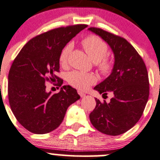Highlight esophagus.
I'll use <instances>...</instances> for the list:
<instances>
[{
	"instance_id": "34e87169",
	"label": "esophagus",
	"mask_w": 160,
	"mask_h": 160,
	"mask_svg": "<svg viewBox=\"0 0 160 160\" xmlns=\"http://www.w3.org/2000/svg\"><path fill=\"white\" fill-rule=\"evenodd\" d=\"M78 94H79V96H80L81 97H82V98L85 97V93H84V92H82L78 91Z\"/></svg>"
}]
</instances>
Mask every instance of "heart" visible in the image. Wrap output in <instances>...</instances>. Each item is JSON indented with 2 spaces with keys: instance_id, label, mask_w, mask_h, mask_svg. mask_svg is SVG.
I'll return each instance as SVG.
<instances>
[{
  "instance_id": "obj_1",
  "label": "heart",
  "mask_w": 160,
  "mask_h": 160,
  "mask_svg": "<svg viewBox=\"0 0 160 160\" xmlns=\"http://www.w3.org/2000/svg\"><path fill=\"white\" fill-rule=\"evenodd\" d=\"M82 46L90 58L96 62L98 69L102 73L107 74L110 72L112 68L111 62L107 58H105L108 51V47L103 40L98 36H90L82 40ZM72 50V44L68 43L61 50L59 56V62L63 67L67 65ZM68 81L69 84L75 88L84 90L94 84L96 82V78L92 74L74 71L68 75Z\"/></svg>"
}]
</instances>
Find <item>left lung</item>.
<instances>
[{"instance_id":"obj_1","label":"left lung","mask_w":160,"mask_h":160,"mask_svg":"<svg viewBox=\"0 0 160 160\" xmlns=\"http://www.w3.org/2000/svg\"><path fill=\"white\" fill-rule=\"evenodd\" d=\"M88 29L108 43L114 55L111 74L94 87L99 94L110 92L113 97L108 103L96 98L90 121L102 133L119 135L134 127L143 113L149 96L148 72L142 58L125 39L102 28Z\"/></svg>"}]
</instances>
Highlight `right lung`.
Masks as SVG:
<instances>
[{
  "instance_id": "1",
  "label": "right lung",
  "mask_w": 160,
  "mask_h": 160,
  "mask_svg": "<svg viewBox=\"0 0 160 160\" xmlns=\"http://www.w3.org/2000/svg\"><path fill=\"white\" fill-rule=\"evenodd\" d=\"M86 25L54 28L30 39L14 60L8 74L9 104L17 121L30 132L47 134L59 127L67 109L80 99L75 88L64 85L58 93L46 91V82L63 80L59 56L66 44Z\"/></svg>"
}]
</instances>
